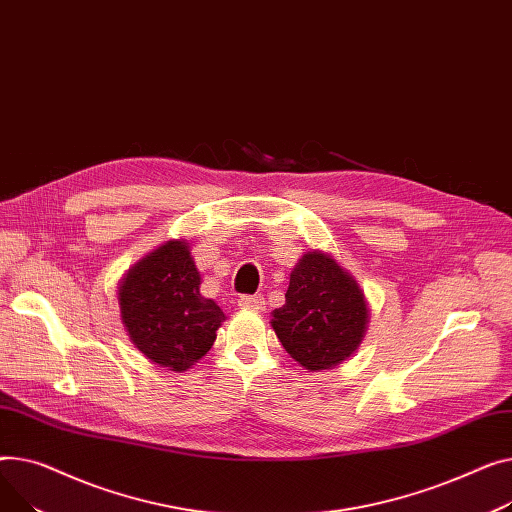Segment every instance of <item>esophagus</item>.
I'll use <instances>...</instances> for the list:
<instances>
[{
	"instance_id": "esophagus-1",
	"label": "esophagus",
	"mask_w": 512,
	"mask_h": 512,
	"mask_svg": "<svg viewBox=\"0 0 512 512\" xmlns=\"http://www.w3.org/2000/svg\"><path fill=\"white\" fill-rule=\"evenodd\" d=\"M237 304H239V308H244V310H256V312L264 310V299L260 295H242V297H239Z\"/></svg>"
}]
</instances>
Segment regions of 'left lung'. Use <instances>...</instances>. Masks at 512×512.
Here are the masks:
<instances>
[{
    "instance_id": "obj_1",
    "label": "left lung",
    "mask_w": 512,
    "mask_h": 512,
    "mask_svg": "<svg viewBox=\"0 0 512 512\" xmlns=\"http://www.w3.org/2000/svg\"><path fill=\"white\" fill-rule=\"evenodd\" d=\"M368 322L364 291L333 256L320 250L299 258L285 306L270 320L285 351L310 372L330 370L351 357L366 337Z\"/></svg>"
}]
</instances>
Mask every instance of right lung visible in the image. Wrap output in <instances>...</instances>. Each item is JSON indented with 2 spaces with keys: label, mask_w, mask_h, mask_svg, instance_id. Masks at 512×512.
I'll return each instance as SVG.
<instances>
[{
  "label": "right lung",
  "mask_w": 512,
  "mask_h": 512,
  "mask_svg": "<svg viewBox=\"0 0 512 512\" xmlns=\"http://www.w3.org/2000/svg\"><path fill=\"white\" fill-rule=\"evenodd\" d=\"M117 299L136 349L173 372L204 357L225 320L213 299L200 293V273L186 239H171L136 262Z\"/></svg>",
  "instance_id": "obj_1"
}]
</instances>
